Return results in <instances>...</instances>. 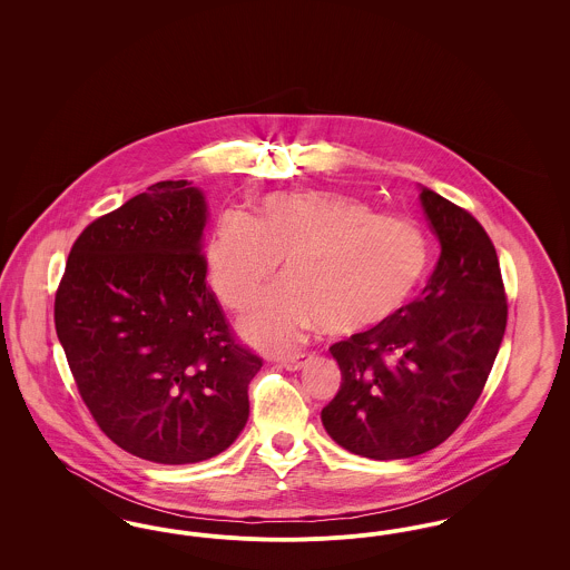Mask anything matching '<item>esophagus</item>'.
Instances as JSON below:
<instances>
[{
  "label": "esophagus",
  "mask_w": 570,
  "mask_h": 570,
  "mask_svg": "<svg viewBox=\"0 0 570 570\" xmlns=\"http://www.w3.org/2000/svg\"><path fill=\"white\" fill-rule=\"evenodd\" d=\"M307 361H309V354H291V356L279 358L282 367H286L288 372H297V370H301Z\"/></svg>",
  "instance_id": "34e87169"
}]
</instances>
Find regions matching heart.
Masks as SVG:
<instances>
[{
    "instance_id": "b5f03b06",
    "label": "heart",
    "mask_w": 570,
    "mask_h": 570,
    "mask_svg": "<svg viewBox=\"0 0 570 570\" xmlns=\"http://www.w3.org/2000/svg\"><path fill=\"white\" fill-rule=\"evenodd\" d=\"M284 263L286 282L242 323L247 340L288 348L312 326L358 333L386 321L423 277L428 242L406 217L335 191L269 194L256 216L226 214L207 249L217 298L245 309Z\"/></svg>"
}]
</instances>
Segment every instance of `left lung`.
<instances>
[{
	"instance_id": "left-lung-1",
	"label": "left lung",
	"mask_w": 570,
	"mask_h": 570,
	"mask_svg": "<svg viewBox=\"0 0 570 570\" xmlns=\"http://www.w3.org/2000/svg\"><path fill=\"white\" fill-rule=\"evenodd\" d=\"M421 207L440 258L421 297L333 344L342 384L323 425L342 449L406 460L453 434L476 404L507 328L495 247L465 209L430 188Z\"/></svg>"
}]
</instances>
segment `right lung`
Wrapping results in <instances>:
<instances>
[{"mask_svg":"<svg viewBox=\"0 0 570 570\" xmlns=\"http://www.w3.org/2000/svg\"><path fill=\"white\" fill-rule=\"evenodd\" d=\"M205 194L158 181L75 242L55 328L85 406L154 463L216 458L244 432L263 361L235 344L207 286Z\"/></svg>","mask_w":570,"mask_h":570,"instance_id":"right-lung-1","label":"right lung"}]
</instances>
